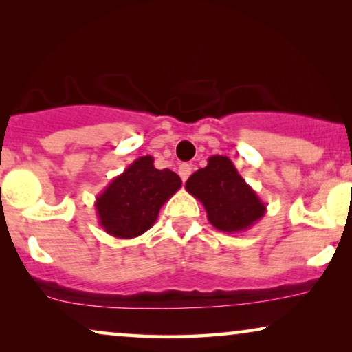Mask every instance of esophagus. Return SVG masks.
<instances>
[{"instance_id":"34e87169","label":"esophagus","mask_w":352,"mask_h":352,"mask_svg":"<svg viewBox=\"0 0 352 352\" xmlns=\"http://www.w3.org/2000/svg\"><path fill=\"white\" fill-rule=\"evenodd\" d=\"M190 173H192V166L187 165V163H181L179 168H177V175L181 176L182 182L187 181V177L190 176Z\"/></svg>"}]
</instances>
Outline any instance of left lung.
Segmentation results:
<instances>
[{"mask_svg":"<svg viewBox=\"0 0 352 352\" xmlns=\"http://www.w3.org/2000/svg\"><path fill=\"white\" fill-rule=\"evenodd\" d=\"M186 190L205 206L210 224L226 234L253 228L266 213V204L248 186L229 157L213 155L186 182Z\"/></svg>","mask_w":352,"mask_h":352,"instance_id":"obj_1","label":"left lung"}]
</instances>
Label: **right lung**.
<instances>
[{
	"instance_id": "obj_1",
	"label": "right lung",
	"mask_w": 352,
	"mask_h": 352,
	"mask_svg": "<svg viewBox=\"0 0 352 352\" xmlns=\"http://www.w3.org/2000/svg\"><path fill=\"white\" fill-rule=\"evenodd\" d=\"M181 177L139 157L96 197L99 226L115 239H134L155 224L160 208L181 189Z\"/></svg>"
}]
</instances>
